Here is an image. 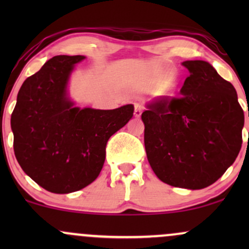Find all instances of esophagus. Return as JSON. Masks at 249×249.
Returning a JSON list of instances; mask_svg holds the SVG:
<instances>
[{
	"instance_id": "esophagus-1",
	"label": "esophagus",
	"mask_w": 249,
	"mask_h": 249,
	"mask_svg": "<svg viewBox=\"0 0 249 249\" xmlns=\"http://www.w3.org/2000/svg\"><path fill=\"white\" fill-rule=\"evenodd\" d=\"M142 110H144V105L142 103H134V116L141 117Z\"/></svg>"
}]
</instances>
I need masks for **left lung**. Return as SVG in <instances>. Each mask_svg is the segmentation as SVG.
<instances>
[{
    "mask_svg": "<svg viewBox=\"0 0 249 249\" xmlns=\"http://www.w3.org/2000/svg\"><path fill=\"white\" fill-rule=\"evenodd\" d=\"M182 65L190 76L180 93L147 105L142 113L145 150L162 182L200 190L215 182L236 159L245 116L235 89L210 63Z\"/></svg>",
    "mask_w": 249,
    "mask_h": 249,
    "instance_id": "obj_1",
    "label": "left lung"
}]
</instances>
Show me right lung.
Segmentation results:
<instances>
[{"label":"right lung","instance_id":"right-lung-1","mask_svg":"<svg viewBox=\"0 0 249 249\" xmlns=\"http://www.w3.org/2000/svg\"><path fill=\"white\" fill-rule=\"evenodd\" d=\"M84 56L59 55L28 77L11 113L19 166L44 190H82L101 173L108 138L133 116V105L115 110L72 107L67 83Z\"/></svg>","mask_w":249,"mask_h":249}]
</instances>
